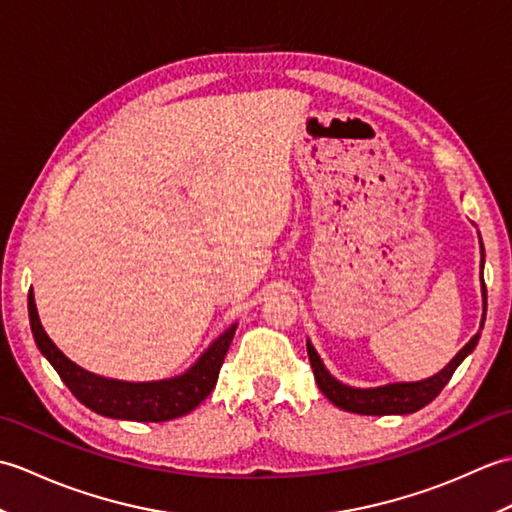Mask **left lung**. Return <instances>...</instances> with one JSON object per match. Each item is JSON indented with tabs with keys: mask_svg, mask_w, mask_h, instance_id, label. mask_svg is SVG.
<instances>
[{
	"mask_svg": "<svg viewBox=\"0 0 512 512\" xmlns=\"http://www.w3.org/2000/svg\"><path fill=\"white\" fill-rule=\"evenodd\" d=\"M480 244H482V237H480ZM482 268H484V244H482ZM482 299H484V314H482L480 330L484 328V319H486L484 277H482ZM477 341H480V332H477L473 339L453 356V361L436 376L416 380V383H389L383 387H367V389L343 385L341 380H336L328 369H325L321 356L317 354V350H314L310 341H308V356H310L314 380H317L323 396L328 398L332 405L352 413H361V416H394V413L402 416V413H413L422 409L424 405H429V402L444 389V385L449 383L458 365L475 350Z\"/></svg>",
	"mask_w": 512,
	"mask_h": 512,
	"instance_id": "8db88e82",
	"label": "left lung"
}]
</instances>
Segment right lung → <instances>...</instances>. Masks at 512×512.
<instances>
[{"label": "right lung", "mask_w": 512, "mask_h": 512, "mask_svg": "<svg viewBox=\"0 0 512 512\" xmlns=\"http://www.w3.org/2000/svg\"><path fill=\"white\" fill-rule=\"evenodd\" d=\"M28 317L39 352L57 369V374L76 400L105 418L134 422H167L187 416L189 411L198 407L217 383L220 367L237 328V323H233L231 328L217 336L184 374L165 380H151V383H129V380L96 376L72 363L43 330L32 288L28 292Z\"/></svg>", "instance_id": "right-lung-1"}]
</instances>
